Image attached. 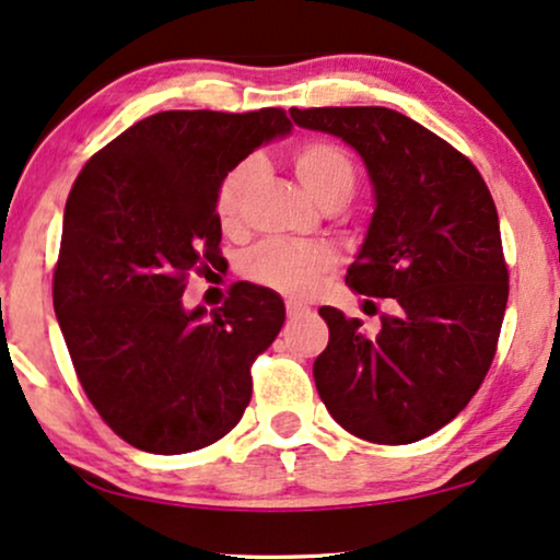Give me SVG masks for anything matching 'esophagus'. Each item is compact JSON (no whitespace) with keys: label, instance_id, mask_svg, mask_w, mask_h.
Returning <instances> with one entry per match:
<instances>
[{"label":"esophagus","instance_id":"1","mask_svg":"<svg viewBox=\"0 0 560 560\" xmlns=\"http://www.w3.org/2000/svg\"><path fill=\"white\" fill-rule=\"evenodd\" d=\"M285 312H288V316H291V319H295V316L306 314L308 306H303V303H299V301H288L285 303Z\"/></svg>","mask_w":560,"mask_h":560}]
</instances>
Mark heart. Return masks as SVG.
I'll return each instance as SVG.
<instances>
[{"label": "heart", "instance_id": "heart-1", "mask_svg": "<svg viewBox=\"0 0 560 560\" xmlns=\"http://www.w3.org/2000/svg\"><path fill=\"white\" fill-rule=\"evenodd\" d=\"M295 174L301 184L312 191L316 202H327L332 197L348 199L358 182L353 155L342 144L329 140L303 142L293 155ZM259 176L257 161H244L223 176L215 195V212L223 228L238 223L241 202L246 191ZM337 265L335 252L324 244H288V241H265L254 246L241 261V272L248 280L278 291L291 299H306L316 291L324 275Z\"/></svg>", "mask_w": 560, "mask_h": 560}]
</instances>
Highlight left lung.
Wrapping results in <instances>:
<instances>
[{"mask_svg":"<svg viewBox=\"0 0 560 560\" xmlns=\"http://www.w3.org/2000/svg\"><path fill=\"white\" fill-rule=\"evenodd\" d=\"M291 119L363 158L376 210L345 282L395 301L376 337L319 308L329 342L316 389L353 436L412 444L457 418L493 363L509 299L493 197L470 158L392 108H291Z\"/></svg>","mask_w":560,"mask_h":560,"instance_id":"8db88e82","label":"left lung"}]
</instances>
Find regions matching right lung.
<instances>
[{"instance_id": "obj_1", "label": "right lung", "mask_w": 560, "mask_h": 560, "mask_svg": "<svg viewBox=\"0 0 560 560\" xmlns=\"http://www.w3.org/2000/svg\"><path fill=\"white\" fill-rule=\"evenodd\" d=\"M291 132L282 108L161 112L82 165L65 207L54 312L98 416L142 452L215 444L252 399V363L285 306L236 282L210 316L184 312L186 278L220 259L215 195L254 148Z\"/></svg>"}]
</instances>
